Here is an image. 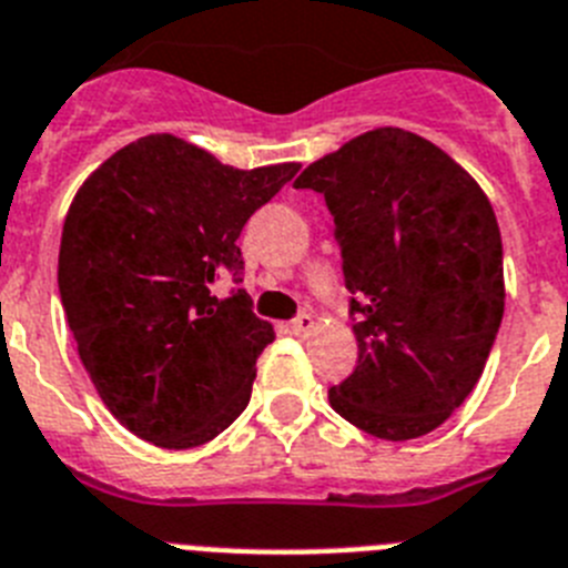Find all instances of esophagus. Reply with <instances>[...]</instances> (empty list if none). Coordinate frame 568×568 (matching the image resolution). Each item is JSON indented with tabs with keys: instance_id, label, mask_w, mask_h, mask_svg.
I'll use <instances>...</instances> for the list:
<instances>
[{
	"instance_id": "esophagus-1",
	"label": "esophagus",
	"mask_w": 568,
	"mask_h": 568,
	"mask_svg": "<svg viewBox=\"0 0 568 568\" xmlns=\"http://www.w3.org/2000/svg\"><path fill=\"white\" fill-rule=\"evenodd\" d=\"M314 328V317L312 314H300L297 320H291L288 323V332L297 334V337H303V334H308Z\"/></svg>"
}]
</instances>
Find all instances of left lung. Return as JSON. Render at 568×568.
Instances as JSON below:
<instances>
[{
  "instance_id": "left-lung-1",
  "label": "left lung",
  "mask_w": 568,
  "mask_h": 568,
  "mask_svg": "<svg viewBox=\"0 0 568 568\" xmlns=\"http://www.w3.org/2000/svg\"><path fill=\"white\" fill-rule=\"evenodd\" d=\"M294 189L325 196L357 320V366L328 403L379 440L434 432L477 386L503 320L489 196L443 148L403 128L354 136Z\"/></svg>"
}]
</instances>
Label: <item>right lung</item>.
<instances>
[{
    "label": "right lung",
    "instance_id": "1",
    "mask_svg": "<svg viewBox=\"0 0 568 568\" xmlns=\"http://www.w3.org/2000/svg\"><path fill=\"white\" fill-rule=\"evenodd\" d=\"M300 171L223 165L174 134L108 156L73 196L59 245V297L108 412L160 448L214 440L248 406L274 325L236 288L240 231Z\"/></svg>",
    "mask_w": 568,
    "mask_h": 568
}]
</instances>
